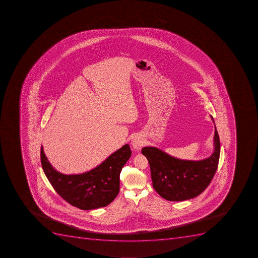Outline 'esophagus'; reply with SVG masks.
<instances>
[{"mask_svg":"<svg viewBox=\"0 0 258 258\" xmlns=\"http://www.w3.org/2000/svg\"><path fill=\"white\" fill-rule=\"evenodd\" d=\"M144 145H145V142H144L143 138H141V137H140V136L135 137V138L132 140V148L136 151H140L141 150V148L143 147Z\"/></svg>","mask_w":258,"mask_h":258,"instance_id":"34e87169","label":"esophagus"}]
</instances>
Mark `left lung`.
I'll list each match as a JSON object with an SVG mask.
<instances>
[{"mask_svg": "<svg viewBox=\"0 0 258 258\" xmlns=\"http://www.w3.org/2000/svg\"><path fill=\"white\" fill-rule=\"evenodd\" d=\"M214 147L209 158L200 161L182 160L158 148H143L141 153L150 163L154 189L168 201H184L197 197L209 185L218 167L221 144L216 126Z\"/></svg>", "mask_w": 258, "mask_h": 258, "instance_id": "left-lung-1", "label": "left lung"}]
</instances>
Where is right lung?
Instances as JSON below:
<instances>
[{"instance_id":"obj_1","label":"right lung","mask_w":258,"mask_h":258,"mask_svg":"<svg viewBox=\"0 0 258 258\" xmlns=\"http://www.w3.org/2000/svg\"><path fill=\"white\" fill-rule=\"evenodd\" d=\"M131 155L130 146L125 145L91 171L65 175L51 166L41 147V166L48 180L65 201L82 210L103 208L113 201L119 192L121 168Z\"/></svg>"}]
</instances>
